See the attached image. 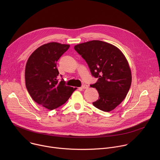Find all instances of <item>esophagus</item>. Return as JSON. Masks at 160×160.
<instances>
[{"mask_svg": "<svg viewBox=\"0 0 160 160\" xmlns=\"http://www.w3.org/2000/svg\"><path fill=\"white\" fill-rule=\"evenodd\" d=\"M82 88L83 89L88 88V86L87 85H86V84H83V85H82Z\"/></svg>", "mask_w": 160, "mask_h": 160, "instance_id": "1", "label": "esophagus"}]
</instances>
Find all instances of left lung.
<instances>
[{
    "label": "left lung",
    "instance_id": "left-lung-1",
    "mask_svg": "<svg viewBox=\"0 0 160 160\" xmlns=\"http://www.w3.org/2000/svg\"><path fill=\"white\" fill-rule=\"evenodd\" d=\"M74 49L85 59L92 75L98 78L90 85L99 93L93 105L103 111H112L124 100L131 85V71L126 58L115 45L101 40L82 43Z\"/></svg>",
    "mask_w": 160,
    "mask_h": 160
}]
</instances>
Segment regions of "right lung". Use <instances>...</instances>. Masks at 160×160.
I'll return each instance as SVG.
<instances>
[{"label":"right lung","mask_w":160,"mask_h":160,"mask_svg":"<svg viewBox=\"0 0 160 160\" xmlns=\"http://www.w3.org/2000/svg\"><path fill=\"white\" fill-rule=\"evenodd\" d=\"M70 48V45L57 42L45 43L29 57L25 68V84L32 98L50 110L64 104L77 88L58 81L56 63ZM61 77H62L61 75Z\"/></svg>","instance_id":"obj_1"}]
</instances>
